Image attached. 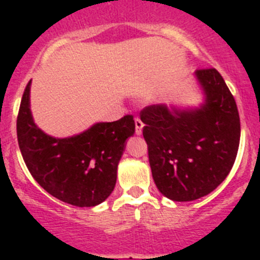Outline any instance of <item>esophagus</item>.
Instances as JSON below:
<instances>
[{
    "instance_id": "obj_1",
    "label": "esophagus",
    "mask_w": 260,
    "mask_h": 260,
    "mask_svg": "<svg viewBox=\"0 0 260 260\" xmlns=\"http://www.w3.org/2000/svg\"><path fill=\"white\" fill-rule=\"evenodd\" d=\"M135 124H136V135H142V129H143V122L140 119V118H136L135 119Z\"/></svg>"
}]
</instances>
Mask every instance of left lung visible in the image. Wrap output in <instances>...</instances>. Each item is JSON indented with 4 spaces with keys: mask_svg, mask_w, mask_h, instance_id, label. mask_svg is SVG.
Returning <instances> with one entry per match:
<instances>
[{
    "mask_svg": "<svg viewBox=\"0 0 260 260\" xmlns=\"http://www.w3.org/2000/svg\"><path fill=\"white\" fill-rule=\"evenodd\" d=\"M204 94L199 108L154 104L141 112L152 177L172 201H192L229 175L240 141L237 103L216 69L195 72Z\"/></svg>",
    "mask_w": 260,
    "mask_h": 260,
    "instance_id": "obj_1",
    "label": "left lung"
}]
</instances>
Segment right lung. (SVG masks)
<instances>
[{"instance_id":"obj_1","label":"right lung","mask_w":260,"mask_h":260,"mask_svg":"<svg viewBox=\"0 0 260 260\" xmlns=\"http://www.w3.org/2000/svg\"><path fill=\"white\" fill-rule=\"evenodd\" d=\"M31 80L17 115L21 154L36 182L50 195L70 205H99L114 190L125 141L135 133L133 115L99 122L79 135L55 138L34 122L30 109Z\"/></svg>"}]
</instances>
